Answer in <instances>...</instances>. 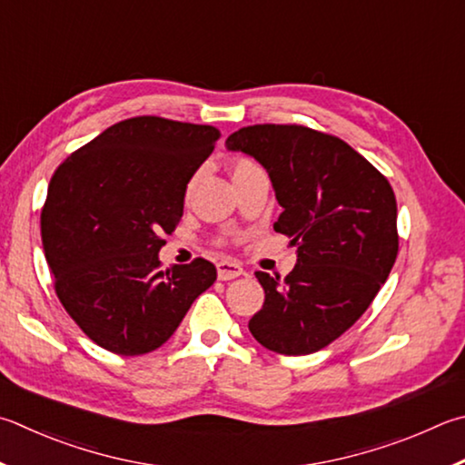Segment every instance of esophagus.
<instances>
[{
    "label": "esophagus",
    "mask_w": 465,
    "mask_h": 465,
    "mask_svg": "<svg viewBox=\"0 0 465 465\" xmlns=\"http://www.w3.org/2000/svg\"><path fill=\"white\" fill-rule=\"evenodd\" d=\"M242 274H243V268L238 264V262H232V260L217 262L219 281H232V278H238Z\"/></svg>",
    "instance_id": "1"
}]
</instances>
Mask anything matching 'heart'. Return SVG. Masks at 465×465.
I'll return each mask as SVG.
<instances>
[{"mask_svg":"<svg viewBox=\"0 0 465 465\" xmlns=\"http://www.w3.org/2000/svg\"><path fill=\"white\" fill-rule=\"evenodd\" d=\"M256 168H258V164L254 163V160L246 158V156H240V158H235L233 163H232V174H233V179H235V176H242V174H246V173H252V171H256Z\"/></svg>","mask_w":465,"mask_h":465,"instance_id":"1","label":"heart"}]
</instances>
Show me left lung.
<instances>
[{
  "instance_id": "obj_1",
  "label": "left lung",
  "mask_w": 465,
  "mask_h": 465,
  "mask_svg": "<svg viewBox=\"0 0 465 465\" xmlns=\"http://www.w3.org/2000/svg\"><path fill=\"white\" fill-rule=\"evenodd\" d=\"M225 146L266 168L282 207L274 230L297 248L284 281L256 272L266 299L250 333L284 356L319 351L364 315L394 266L391 183L343 140L305 125H248Z\"/></svg>"
}]
</instances>
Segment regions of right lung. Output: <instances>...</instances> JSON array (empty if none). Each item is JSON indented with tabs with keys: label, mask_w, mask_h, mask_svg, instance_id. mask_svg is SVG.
<instances>
[{
	"label": "right lung",
	"mask_w": 465,
	"mask_h": 465,
	"mask_svg": "<svg viewBox=\"0 0 465 465\" xmlns=\"http://www.w3.org/2000/svg\"><path fill=\"white\" fill-rule=\"evenodd\" d=\"M219 136L213 125L132 117L73 152L50 179L40 225L56 297L104 350L160 348L215 282L209 260L164 272L158 252Z\"/></svg>",
	"instance_id": "add662e5"
}]
</instances>
